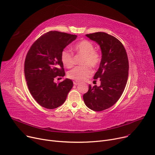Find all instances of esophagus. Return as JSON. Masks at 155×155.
I'll return each instance as SVG.
<instances>
[{
  "instance_id": "1",
  "label": "esophagus",
  "mask_w": 155,
  "mask_h": 155,
  "mask_svg": "<svg viewBox=\"0 0 155 155\" xmlns=\"http://www.w3.org/2000/svg\"><path fill=\"white\" fill-rule=\"evenodd\" d=\"M79 82H77V81H73V84L75 85H77L78 84H79Z\"/></svg>"
}]
</instances>
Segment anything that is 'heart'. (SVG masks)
I'll use <instances>...</instances> for the list:
<instances>
[{"label":"heart","instance_id":"obj_1","mask_svg":"<svg viewBox=\"0 0 155 155\" xmlns=\"http://www.w3.org/2000/svg\"><path fill=\"white\" fill-rule=\"evenodd\" d=\"M73 50L78 54L82 55L80 63L84 65L76 67L68 72V78L77 80L82 81L90 77L92 74L91 67L96 68L99 66L101 61L100 53L95 50L94 44L88 40L81 41L77 43ZM61 60L64 66L67 68H71L74 63L73 54L70 50L65 48L61 53Z\"/></svg>","mask_w":155,"mask_h":155}]
</instances>
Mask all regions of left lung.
<instances>
[{
	"label": "left lung",
	"instance_id": "8db88e82",
	"mask_svg": "<svg viewBox=\"0 0 155 155\" xmlns=\"http://www.w3.org/2000/svg\"><path fill=\"white\" fill-rule=\"evenodd\" d=\"M86 36L95 41L101 49L100 67L94 77L95 80L100 78L101 83L99 87L89 85L83 98L89 109L102 111L114 105L124 91L128 78V58L123 45L114 36L104 32Z\"/></svg>",
	"mask_w": 155,
	"mask_h": 155
}]
</instances>
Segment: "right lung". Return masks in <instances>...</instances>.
I'll return each instance as SVG.
<instances>
[{
  "mask_svg": "<svg viewBox=\"0 0 155 155\" xmlns=\"http://www.w3.org/2000/svg\"><path fill=\"white\" fill-rule=\"evenodd\" d=\"M77 36L59 31H50L32 45L24 62V74L29 91L35 101L45 108L53 109L66 101L73 87L66 78L56 84V78L65 75L61 53Z\"/></svg>",
  "mask_w": 155,
  "mask_h": 155,
  "instance_id": "obj_1",
  "label": "right lung"
}]
</instances>
